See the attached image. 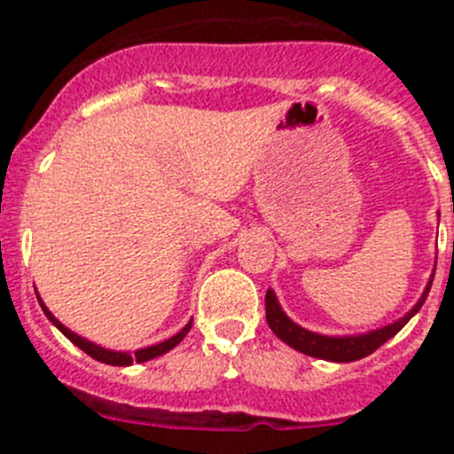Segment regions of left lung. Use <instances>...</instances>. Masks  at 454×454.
<instances>
[{"mask_svg": "<svg viewBox=\"0 0 454 454\" xmlns=\"http://www.w3.org/2000/svg\"><path fill=\"white\" fill-rule=\"evenodd\" d=\"M432 279H434V272H432L430 282L425 286L423 295L419 298V302L409 309L403 318L393 320V323L384 325V327H377V330L364 332V334H343V336H327L318 334V332H311L302 325L293 323L286 314H284L282 304L277 300L275 291L268 288L266 291V320L268 327L275 332L277 339H282L286 346H291L293 350L302 352V355L316 356V359H325V362H336V364H346V362H356V359H364L371 352H375L377 348L384 346L388 339L398 334L409 320L419 314V309L423 307L427 293H430Z\"/></svg>", "mask_w": 454, "mask_h": 454, "instance_id": "8db88e82", "label": "left lung"}]
</instances>
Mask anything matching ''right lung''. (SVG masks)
Wrapping results in <instances>:
<instances>
[{"mask_svg": "<svg viewBox=\"0 0 454 454\" xmlns=\"http://www.w3.org/2000/svg\"><path fill=\"white\" fill-rule=\"evenodd\" d=\"M35 295H38V293H35ZM38 302H40V309H43L47 318H50V323L56 325V327H59V330H61L63 334H66L67 339L74 343V346L82 348V350L86 352L88 356H92V359H98V362H102V364H108V366H131L134 362L143 364V362H150V359H154V356L166 355V352H170L172 348L182 343L184 336L191 332V325H192V320H191V323H186V327H184V330H179L177 334L170 336V339H166V340H161V343H156V346L140 348V350H136V352H118V350H106V348L98 346V343H92V340H88V339H83V336L74 334L72 330H67L61 320L54 318V314H51L50 309L45 307V302H43V300L38 298Z\"/></svg>", "mask_w": 454, "mask_h": 454, "instance_id": "1", "label": "right lung"}]
</instances>
